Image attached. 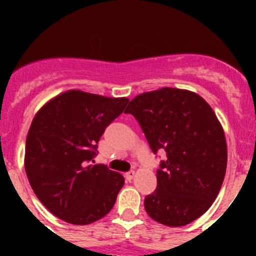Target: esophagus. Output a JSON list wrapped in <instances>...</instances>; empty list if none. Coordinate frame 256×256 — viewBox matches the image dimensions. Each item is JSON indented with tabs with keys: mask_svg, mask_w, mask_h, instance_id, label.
I'll list each match as a JSON object with an SVG mask.
<instances>
[{
	"mask_svg": "<svg viewBox=\"0 0 256 256\" xmlns=\"http://www.w3.org/2000/svg\"><path fill=\"white\" fill-rule=\"evenodd\" d=\"M134 176H136L134 170L126 172V180H132L133 178H134Z\"/></svg>",
	"mask_w": 256,
	"mask_h": 256,
	"instance_id": "1",
	"label": "esophagus"
}]
</instances>
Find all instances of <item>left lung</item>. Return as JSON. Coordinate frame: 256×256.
<instances>
[{
  "mask_svg": "<svg viewBox=\"0 0 256 256\" xmlns=\"http://www.w3.org/2000/svg\"><path fill=\"white\" fill-rule=\"evenodd\" d=\"M124 112L137 119L151 150L166 159L156 170L158 187L144 198L154 220L186 226L212 206L227 168L224 130L198 94L164 87L136 96Z\"/></svg>",
  "mask_w": 256,
  "mask_h": 256,
  "instance_id": "left-lung-1",
  "label": "left lung"
}]
</instances>
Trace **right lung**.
Returning a JSON list of instances; mask_svg holds the SVG:
<instances>
[{
  "label": "right lung",
  "mask_w": 256,
  "mask_h": 256,
  "mask_svg": "<svg viewBox=\"0 0 256 256\" xmlns=\"http://www.w3.org/2000/svg\"><path fill=\"white\" fill-rule=\"evenodd\" d=\"M128 101L70 90L51 98L33 118L24 166L36 196L55 216L86 226L112 209L124 177L88 162H94L105 128Z\"/></svg>",
  "instance_id": "1"
}]
</instances>
